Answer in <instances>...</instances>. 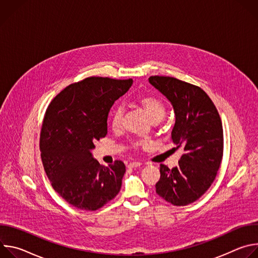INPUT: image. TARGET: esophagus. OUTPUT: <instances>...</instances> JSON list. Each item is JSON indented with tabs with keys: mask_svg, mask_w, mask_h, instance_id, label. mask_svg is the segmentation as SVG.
<instances>
[{
	"mask_svg": "<svg viewBox=\"0 0 258 258\" xmlns=\"http://www.w3.org/2000/svg\"><path fill=\"white\" fill-rule=\"evenodd\" d=\"M141 165H142L141 162H131V163L127 165V167H130V168H137V167H140Z\"/></svg>",
	"mask_w": 258,
	"mask_h": 258,
	"instance_id": "1",
	"label": "esophagus"
}]
</instances>
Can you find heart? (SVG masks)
<instances>
[{"instance_id": "b5f03b06", "label": "heart", "mask_w": 258, "mask_h": 258, "mask_svg": "<svg viewBox=\"0 0 258 258\" xmlns=\"http://www.w3.org/2000/svg\"><path fill=\"white\" fill-rule=\"evenodd\" d=\"M136 103L144 110L145 113L150 118L153 123L159 122L166 113V106L164 102L157 96L154 95H140L136 98ZM123 111L120 106H115L111 113H110V125L113 131H119L122 124ZM136 149L146 148L147 143L136 142L134 144Z\"/></svg>"}]
</instances>
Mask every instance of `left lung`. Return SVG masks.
<instances>
[{
	"label": "left lung",
	"instance_id": "obj_1",
	"mask_svg": "<svg viewBox=\"0 0 258 258\" xmlns=\"http://www.w3.org/2000/svg\"><path fill=\"white\" fill-rule=\"evenodd\" d=\"M149 83L171 103V140L185 151L177 166L160 164L156 193L172 205L185 206L199 199L216 176L224 153L222 119L201 88L170 77H150Z\"/></svg>",
	"mask_w": 258,
	"mask_h": 258
}]
</instances>
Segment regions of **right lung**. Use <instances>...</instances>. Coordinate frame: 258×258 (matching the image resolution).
<instances>
[{
	"mask_svg": "<svg viewBox=\"0 0 258 258\" xmlns=\"http://www.w3.org/2000/svg\"><path fill=\"white\" fill-rule=\"evenodd\" d=\"M132 85V79L88 78L66 87L46 110L40 137L43 165L53 189L79 209L97 210L120 191L124 163L102 166L92 150L107 135L110 108Z\"/></svg>",
	"mask_w": 258,
	"mask_h": 258,
	"instance_id": "1",
	"label": "right lung"
}]
</instances>
